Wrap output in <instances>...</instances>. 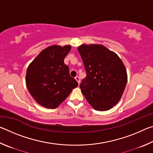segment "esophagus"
Returning a JSON list of instances; mask_svg holds the SVG:
<instances>
[{
  "mask_svg": "<svg viewBox=\"0 0 153 153\" xmlns=\"http://www.w3.org/2000/svg\"><path fill=\"white\" fill-rule=\"evenodd\" d=\"M75 79H76V80L77 82V83H78V84H79V83H80V79H79V77L78 76H76V77H75Z\"/></svg>",
  "mask_w": 153,
  "mask_h": 153,
  "instance_id": "34e87169",
  "label": "esophagus"
}]
</instances>
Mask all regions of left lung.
Segmentation results:
<instances>
[{
  "label": "left lung",
  "mask_w": 153,
  "mask_h": 153,
  "mask_svg": "<svg viewBox=\"0 0 153 153\" xmlns=\"http://www.w3.org/2000/svg\"><path fill=\"white\" fill-rule=\"evenodd\" d=\"M77 50L86 72L79 85L82 93L95 110H109L126 88L128 76L122 61L100 45H82Z\"/></svg>",
  "instance_id": "left-lung-1"
}]
</instances>
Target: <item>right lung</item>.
Wrapping results in <instances>:
<instances>
[{
  "mask_svg": "<svg viewBox=\"0 0 153 153\" xmlns=\"http://www.w3.org/2000/svg\"><path fill=\"white\" fill-rule=\"evenodd\" d=\"M71 46H51L41 52L27 67L25 82L30 94L46 108L58 107L78 83L69 75L64 59Z\"/></svg>",
  "mask_w": 153,
  "mask_h": 153,
  "instance_id": "right-lung-1",
  "label": "right lung"
}]
</instances>
